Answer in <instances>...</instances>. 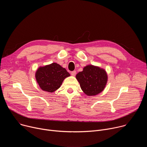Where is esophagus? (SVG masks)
I'll return each instance as SVG.
<instances>
[{"label": "esophagus", "instance_id": "34e87169", "mask_svg": "<svg viewBox=\"0 0 147 147\" xmlns=\"http://www.w3.org/2000/svg\"><path fill=\"white\" fill-rule=\"evenodd\" d=\"M76 74V71H73L71 72V75L72 76H75Z\"/></svg>", "mask_w": 147, "mask_h": 147}]
</instances>
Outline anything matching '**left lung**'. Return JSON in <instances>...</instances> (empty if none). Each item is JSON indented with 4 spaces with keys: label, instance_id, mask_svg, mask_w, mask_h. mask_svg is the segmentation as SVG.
Returning <instances> with one entry per match:
<instances>
[{
    "label": "left lung",
    "instance_id": "1",
    "mask_svg": "<svg viewBox=\"0 0 147 147\" xmlns=\"http://www.w3.org/2000/svg\"><path fill=\"white\" fill-rule=\"evenodd\" d=\"M84 93L88 96H94L103 91L108 82L105 70L98 66L87 65L76 76Z\"/></svg>",
    "mask_w": 147,
    "mask_h": 147
}]
</instances>
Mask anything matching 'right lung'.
Wrapping results in <instances>:
<instances>
[{
	"instance_id": "obj_1",
	"label": "right lung",
	"mask_w": 147,
	"mask_h": 147,
	"mask_svg": "<svg viewBox=\"0 0 147 147\" xmlns=\"http://www.w3.org/2000/svg\"><path fill=\"white\" fill-rule=\"evenodd\" d=\"M70 74L56 63L40 66L35 72L36 81L42 90L53 92L59 89L63 80Z\"/></svg>"
}]
</instances>
